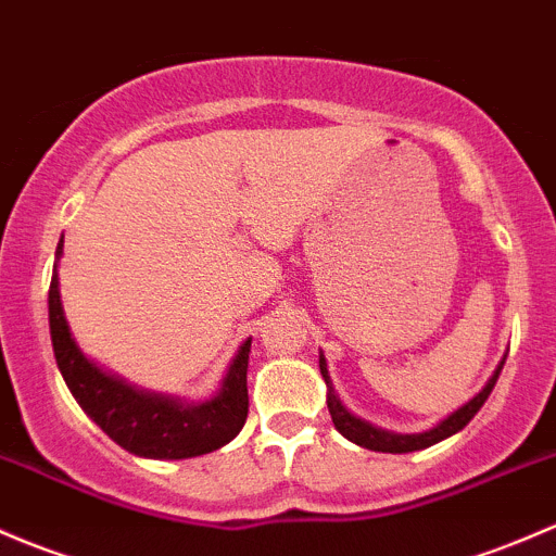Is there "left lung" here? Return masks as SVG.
Wrapping results in <instances>:
<instances>
[{"label": "left lung", "instance_id": "8db88e82", "mask_svg": "<svg viewBox=\"0 0 556 556\" xmlns=\"http://www.w3.org/2000/svg\"><path fill=\"white\" fill-rule=\"evenodd\" d=\"M503 364H506V358H503V362L497 364L495 375L490 377L488 386H484L482 391H479L477 396L471 399V402L463 404L460 409L452 412L450 417H444V420L439 422V426L428 428V431H422V433H391V431H382V428H375V426H371V422L362 420V417L351 415V412H348L345 406H342L340 396H337V393H334V386H331V377H329V369H326L324 353H320V358H318L320 375H324L326 388H329V393H326V406H329L331 422H334L337 431H340L345 439H351L353 444H358V447L375 450V452H393V455H399V452L426 450V447H431V444H437V442H442V439L452 437V433L463 431V428H466L468 422H471V417L477 415L479 409H482V404L488 402V396L492 393V388H495L497 375H501Z\"/></svg>", "mask_w": 556, "mask_h": 556}]
</instances>
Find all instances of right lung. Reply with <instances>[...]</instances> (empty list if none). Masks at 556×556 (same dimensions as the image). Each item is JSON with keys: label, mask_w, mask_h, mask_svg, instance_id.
<instances>
[{"label": "right lung", "mask_w": 556, "mask_h": 556, "mask_svg": "<svg viewBox=\"0 0 556 556\" xmlns=\"http://www.w3.org/2000/svg\"><path fill=\"white\" fill-rule=\"evenodd\" d=\"M61 245L55 256H61ZM50 340L55 364L64 375L68 391L85 415L119 447L154 460H181L225 447L238 437L249 415V371L251 340L240 345L232 358L219 393L203 404H187L163 393L139 391L119 377L109 375L79 351L61 305L59 265L53 267L48 294Z\"/></svg>", "instance_id": "1"}]
</instances>
